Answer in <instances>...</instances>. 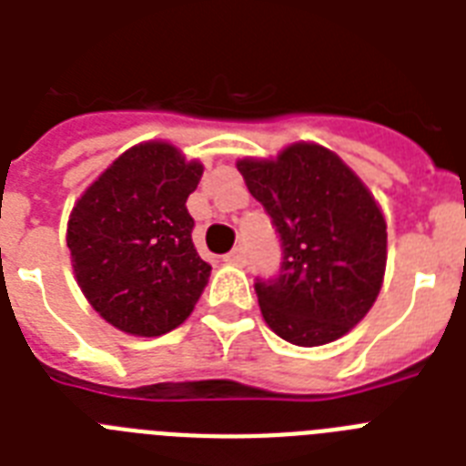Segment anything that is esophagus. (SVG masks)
<instances>
[{
    "label": "esophagus",
    "instance_id": "1",
    "mask_svg": "<svg viewBox=\"0 0 466 466\" xmlns=\"http://www.w3.org/2000/svg\"><path fill=\"white\" fill-rule=\"evenodd\" d=\"M225 261L227 263H237V266H244V263H247V251H244L241 247L232 248L229 254H225Z\"/></svg>",
    "mask_w": 466,
    "mask_h": 466
}]
</instances>
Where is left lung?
Wrapping results in <instances>:
<instances>
[{
    "label": "left lung",
    "mask_w": 466,
    "mask_h": 466,
    "mask_svg": "<svg viewBox=\"0 0 466 466\" xmlns=\"http://www.w3.org/2000/svg\"><path fill=\"white\" fill-rule=\"evenodd\" d=\"M237 168L268 212L280 268L256 278L266 324L295 346H324L348 333L380 295L387 225L350 168L319 145H292L276 161Z\"/></svg>",
    "instance_id": "8db88e82"
}]
</instances>
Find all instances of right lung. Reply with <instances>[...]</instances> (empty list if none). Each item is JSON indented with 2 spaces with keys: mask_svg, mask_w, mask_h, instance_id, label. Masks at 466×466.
<instances>
[{
  "mask_svg": "<svg viewBox=\"0 0 466 466\" xmlns=\"http://www.w3.org/2000/svg\"><path fill=\"white\" fill-rule=\"evenodd\" d=\"M203 167L167 142L127 149L72 210L67 247L91 307L120 331L161 336L183 324L210 263L193 247L186 200Z\"/></svg>",
  "mask_w": 466,
  "mask_h": 466,
  "instance_id": "add662e5",
  "label": "right lung"
}]
</instances>
